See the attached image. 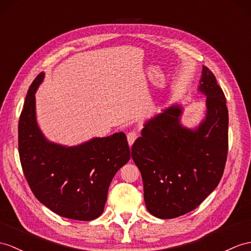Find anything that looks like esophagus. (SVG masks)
Returning <instances> with one entry per match:
<instances>
[{
  "mask_svg": "<svg viewBox=\"0 0 251 251\" xmlns=\"http://www.w3.org/2000/svg\"><path fill=\"white\" fill-rule=\"evenodd\" d=\"M137 135L135 132H130L129 134H127V143H129V146L132 147V145L134 144V142H135Z\"/></svg>",
  "mask_w": 251,
  "mask_h": 251,
  "instance_id": "obj_1",
  "label": "esophagus"
}]
</instances>
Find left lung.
I'll list each match as a JSON object with an SVG mask.
<instances>
[{
  "label": "left lung",
  "mask_w": 251,
  "mask_h": 251,
  "mask_svg": "<svg viewBox=\"0 0 251 251\" xmlns=\"http://www.w3.org/2000/svg\"><path fill=\"white\" fill-rule=\"evenodd\" d=\"M198 90L205 116L194 129L181 124L183 107L173 104L148 120L132 146L142 174L144 199L152 215L169 219L191 212L221 181L228 153V108L223 89L205 66Z\"/></svg>",
  "instance_id": "left-lung-1"
}]
</instances>
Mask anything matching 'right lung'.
Returning a JSON list of instances; mask_svg holds the SVG:
<instances>
[{
    "label": "right lung",
    "mask_w": 251,
    "mask_h": 251,
    "mask_svg": "<svg viewBox=\"0 0 251 251\" xmlns=\"http://www.w3.org/2000/svg\"><path fill=\"white\" fill-rule=\"evenodd\" d=\"M45 72L30 85L18 127L21 166L35 197L54 213L93 221L104 210L109 184L131 154L124 132L94 137L77 146L48 140L36 119V90Z\"/></svg>",
    "instance_id": "add662e5"
}]
</instances>
